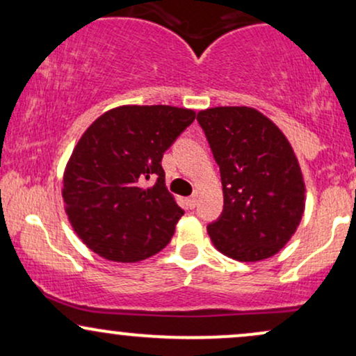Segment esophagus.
I'll use <instances>...</instances> for the list:
<instances>
[{
	"label": "esophagus",
	"instance_id": "esophagus-1",
	"mask_svg": "<svg viewBox=\"0 0 356 356\" xmlns=\"http://www.w3.org/2000/svg\"><path fill=\"white\" fill-rule=\"evenodd\" d=\"M197 199H199V195L197 194H192L189 199H187V206L191 207V209H194L195 206H197Z\"/></svg>",
	"mask_w": 356,
	"mask_h": 356
}]
</instances>
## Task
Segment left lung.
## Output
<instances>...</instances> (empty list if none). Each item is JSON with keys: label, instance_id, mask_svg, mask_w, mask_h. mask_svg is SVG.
<instances>
[{"label": "left lung", "instance_id": "obj_1", "mask_svg": "<svg viewBox=\"0 0 356 356\" xmlns=\"http://www.w3.org/2000/svg\"><path fill=\"white\" fill-rule=\"evenodd\" d=\"M220 170L224 209L207 226L216 249L244 263L286 246L305 212V181L295 150L275 122L251 107L197 113Z\"/></svg>", "mask_w": 356, "mask_h": 356}]
</instances>
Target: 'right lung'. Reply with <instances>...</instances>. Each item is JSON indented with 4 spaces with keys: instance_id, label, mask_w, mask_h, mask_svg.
I'll use <instances>...</instances> for the list:
<instances>
[{
    "instance_id": "1",
    "label": "right lung",
    "mask_w": 356,
    "mask_h": 356,
    "mask_svg": "<svg viewBox=\"0 0 356 356\" xmlns=\"http://www.w3.org/2000/svg\"><path fill=\"white\" fill-rule=\"evenodd\" d=\"M194 118L191 108L122 105L85 130L61 195L73 231L93 252L137 263L167 246L184 211L165 187L162 155ZM150 178L158 181L144 186Z\"/></svg>"
}]
</instances>
